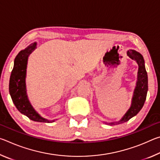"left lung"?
Instances as JSON below:
<instances>
[{
  "label": "left lung",
  "mask_w": 160,
  "mask_h": 160,
  "mask_svg": "<svg viewBox=\"0 0 160 160\" xmlns=\"http://www.w3.org/2000/svg\"><path fill=\"white\" fill-rule=\"evenodd\" d=\"M127 55L130 58L135 61L138 65V80L136 82L133 96L132 98L131 106L127 112L120 121L116 122L105 123L109 125H117V124L123 123L130 120L132 117L138 114L144 105L146 97L148 90V74L146 72L145 67V61L142 56L140 53L137 52L135 50H128L127 51Z\"/></svg>",
  "instance_id": "1"
}]
</instances>
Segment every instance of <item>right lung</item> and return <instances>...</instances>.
<instances>
[{"mask_svg":"<svg viewBox=\"0 0 160 160\" xmlns=\"http://www.w3.org/2000/svg\"><path fill=\"white\" fill-rule=\"evenodd\" d=\"M37 47V43L28 46L25 49L20 51L14 61V66L10 78L9 91L15 106L19 112L25 115L32 121L37 122L51 123L55 120L49 121L42 117L29 102L26 90V72L28 57Z\"/></svg>","mask_w":160,"mask_h":160,"instance_id":"add662e5","label":"right lung"}]
</instances>
